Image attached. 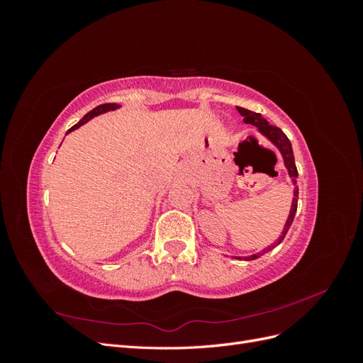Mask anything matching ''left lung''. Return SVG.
<instances>
[{"mask_svg":"<svg viewBox=\"0 0 363 363\" xmlns=\"http://www.w3.org/2000/svg\"><path fill=\"white\" fill-rule=\"evenodd\" d=\"M238 112L242 115L244 118V123L245 124H251L257 127V130L260 131V133L265 136L267 139H269L274 145H276L280 151V155L283 156V160H284V167H286L288 172H289V177L292 179L294 184H296V177H298V171H296V167H295V159H294V152H292V145H291V140L288 139V136L283 133V131L276 127V125H271L268 121L263 118L260 113H256V112H251V111H247V108L244 107H236ZM296 204H298V186H295L294 189V200H292V206H291V212H289V216H288V221L286 224H284V230L281 232V236L279 238L277 244H280L283 238L286 236L289 227L292 225V221H294V216H295V212H296ZM277 244H274L271 247H268L267 250H263L260 252H257V255H251L248 257H244L245 260H255L257 257H260L262 255H265L267 251H269L271 248L276 247ZM236 259H242V257H236Z\"/></svg>","mask_w":363,"mask_h":363,"instance_id":"left-lung-1","label":"left lung"}]
</instances>
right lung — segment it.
Returning <instances> with one entry per match:
<instances>
[{"label": "right lung", "instance_id": "obj_1", "mask_svg": "<svg viewBox=\"0 0 363 363\" xmlns=\"http://www.w3.org/2000/svg\"><path fill=\"white\" fill-rule=\"evenodd\" d=\"M119 106L118 104H115V103H107V104H101V106H96L95 108H92V111L89 112V113H86L79 123H77L75 125H72L68 131H67V135L69 133V131H72V130H75V128H79V127H82L83 124H86L87 121L89 119H92L94 116H98V115H101V113H106V112H108V111H115V108H118Z\"/></svg>", "mask_w": 363, "mask_h": 363}]
</instances>
